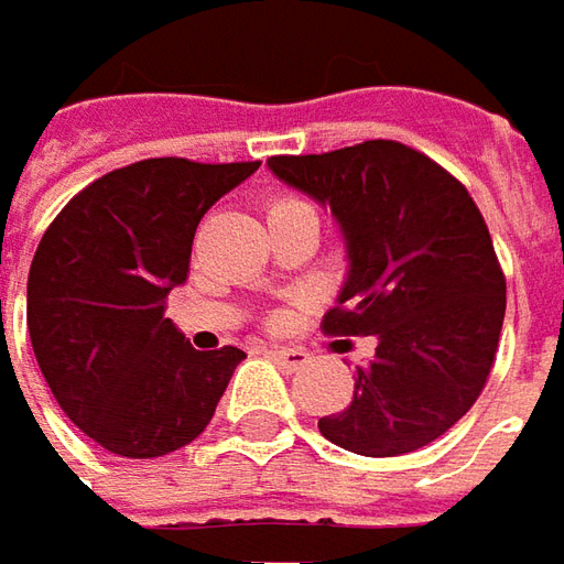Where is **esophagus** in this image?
I'll return each mask as SVG.
<instances>
[{
    "label": "esophagus",
    "instance_id": "esophagus-1",
    "mask_svg": "<svg viewBox=\"0 0 564 564\" xmlns=\"http://www.w3.org/2000/svg\"><path fill=\"white\" fill-rule=\"evenodd\" d=\"M268 358L274 364H281L283 370H302L305 364H308V351H302V348H271L268 351Z\"/></svg>",
    "mask_w": 564,
    "mask_h": 564
}]
</instances>
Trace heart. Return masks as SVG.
<instances>
[{
	"label": "heart",
	"instance_id": "obj_1",
	"mask_svg": "<svg viewBox=\"0 0 564 564\" xmlns=\"http://www.w3.org/2000/svg\"><path fill=\"white\" fill-rule=\"evenodd\" d=\"M299 203H302V200H296V197H278V200L271 203V209H283V206H299ZM271 209H268V213H271Z\"/></svg>",
	"mask_w": 564,
	"mask_h": 564
}]
</instances>
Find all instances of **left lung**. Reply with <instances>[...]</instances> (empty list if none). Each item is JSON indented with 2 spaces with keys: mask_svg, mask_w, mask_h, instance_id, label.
<instances>
[{
  "mask_svg": "<svg viewBox=\"0 0 564 564\" xmlns=\"http://www.w3.org/2000/svg\"><path fill=\"white\" fill-rule=\"evenodd\" d=\"M283 185L330 209L348 271L324 330L377 336L346 411L324 438L364 457H398L442 438L494 367L507 281L491 234L451 172L398 141L271 156Z\"/></svg>",
  "mask_w": 564,
  "mask_h": 564,
  "instance_id": "1",
  "label": "left lung"
}]
</instances>
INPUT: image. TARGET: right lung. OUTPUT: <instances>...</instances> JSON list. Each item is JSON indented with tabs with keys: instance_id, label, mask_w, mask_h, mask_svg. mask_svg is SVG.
I'll return each instance as SVG.
<instances>
[{
	"instance_id": "right-lung-1",
	"label": "right lung",
	"mask_w": 564,
	"mask_h": 564,
	"mask_svg": "<svg viewBox=\"0 0 564 564\" xmlns=\"http://www.w3.org/2000/svg\"><path fill=\"white\" fill-rule=\"evenodd\" d=\"M259 163L156 156L79 191L42 234L26 327L48 389L91 442L151 459L191 444L247 355L191 348L163 314L200 218Z\"/></svg>"
}]
</instances>
